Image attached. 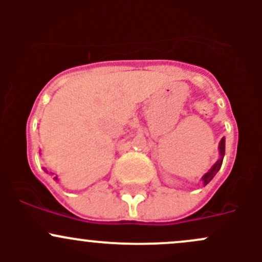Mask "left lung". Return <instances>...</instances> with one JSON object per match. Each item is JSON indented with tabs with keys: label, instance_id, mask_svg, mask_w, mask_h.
<instances>
[{
	"label": "left lung",
	"instance_id": "left-lung-1",
	"mask_svg": "<svg viewBox=\"0 0 262 262\" xmlns=\"http://www.w3.org/2000/svg\"><path fill=\"white\" fill-rule=\"evenodd\" d=\"M224 152H226V141H224V138H222L221 139V143H219V155H221V157H219V160L216 161L215 163H214L213 167L210 168V170L208 171V172L205 173V175L202 178L203 184H204V185L209 184V182L212 181V179L214 178V176L216 175V172H218V171L221 170L222 162H223Z\"/></svg>",
	"mask_w": 262,
	"mask_h": 262
}]
</instances>
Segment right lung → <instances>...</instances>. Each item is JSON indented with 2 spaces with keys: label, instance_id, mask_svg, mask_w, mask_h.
<instances>
[{
  "label": "right lung",
  "instance_id": "right-lung-1",
  "mask_svg": "<svg viewBox=\"0 0 262 262\" xmlns=\"http://www.w3.org/2000/svg\"><path fill=\"white\" fill-rule=\"evenodd\" d=\"M54 179H55V180H58V179H57V178H54Z\"/></svg>",
  "mask_w": 262,
  "mask_h": 262
}]
</instances>
